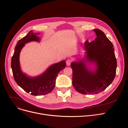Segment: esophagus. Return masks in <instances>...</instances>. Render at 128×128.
<instances>
[{
	"label": "esophagus",
	"mask_w": 128,
	"mask_h": 128,
	"mask_svg": "<svg viewBox=\"0 0 128 128\" xmlns=\"http://www.w3.org/2000/svg\"><path fill=\"white\" fill-rule=\"evenodd\" d=\"M66 65L68 66H69L70 65V64L72 63V60L70 59H68L66 60Z\"/></svg>",
	"instance_id": "34e87169"
}]
</instances>
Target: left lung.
<instances>
[{
	"instance_id": "left-lung-1",
	"label": "left lung",
	"mask_w": 128,
	"mask_h": 128,
	"mask_svg": "<svg viewBox=\"0 0 128 128\" xmlns=\"http://www.w3.org/2000/svg\"><path fill=\"white\" fill-rule=\"evenodd\" d=\"M96 38L90 42L84 43L86 51V59L72 63V84L75 90L83 94H94L104 90L115 77L117 60L114 46L103 31L94 30ZM86 60L97 65L94 72L88 70L84 62Z\"/></svg>"
}]
</instances>
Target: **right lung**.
Masks as SVG:
<instances>
[{
  "instance_id": "add662e5",
  "label": "right lung",
  "mask_w": 128,
  "mask_h": 128,
  "mask_svg": "<svg viewBox=\"0 0 128 128\" xmlns=\"http://www.w3.org/2000/svg\"><path fill=\"white\" fill-rule=\"evenodd\" d=\"M32 30L18 42L14 54L11 58V68L13 75L16 84L25 91L32 96H43L50 93L54 88L56 78L60 70L66 67L65 60L51 66L42 75L34 78H30L23 74L20 68L19 56L25 44L32 41L39 42V38Z\"/></svg>"
}]
</instances>
